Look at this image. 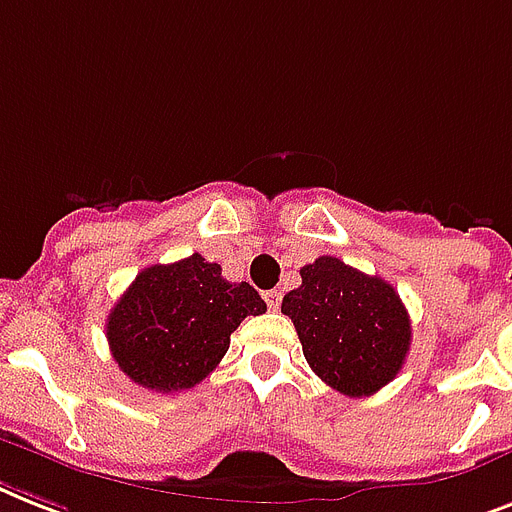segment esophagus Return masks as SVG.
Here are the masks:
<instances>
[{"mask_svg":"<svg viewBox=\"0 0 512 512\" xmlns=\"http://www.w3.org/2000/svg\"><path fill=\"white\" fill-rule=\"evenodd\" d=\"M263 299L268 302L270 310H278V305H281V292H278V289H270V292L263 294Z\"/></svg>","mask_w":512,"mask_h":512,"instance_id":"1","label":"esophagus"}]
</instances>
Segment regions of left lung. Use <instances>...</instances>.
<instances>
[{
    "label": "left lung",
    "mask_w": 512,
    "mask_h": 512,
    "mask_svg": "<svg viewBox=\"0 0 512 512\" xmlns=\"http://www.w3.org/2000/svg\"><path fill=\"white\" fill-rule=\"evenodd\" d=\"M302 284L281 302L315 376L347 397H368L402 371L410 315L384 278L323 255L299 270Z\"/></svg>",
    "instance_id": "8db88e82"
}]
</instances>
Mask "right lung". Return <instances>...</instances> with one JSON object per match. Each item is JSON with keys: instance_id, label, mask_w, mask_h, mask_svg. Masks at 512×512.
I'll return each instance as SVG.
<instances>
[{"instance_id": "obj_1", "label": "right lung", "mask_w": 512, "mask_h": 512, "mask_svg": "<svg viewBox=\"0 0 512 512\" xmlns=\"http://www.w3.org/2000/svg\"><path fill=\"white\" fill-rule=\"evenodd\" d=\"M265 310L247 281L231 284L218 263L194 252L178 263L141 270L107 315V342L134 384L181 392L215 371L247 315Z\"/></svg>"}]
</instances>
